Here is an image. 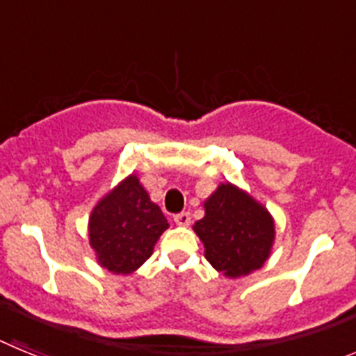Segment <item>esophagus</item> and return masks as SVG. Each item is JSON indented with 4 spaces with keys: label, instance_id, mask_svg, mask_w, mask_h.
<instances>
[{
    "label": "esophagus",
    "instance_id": "esophagus-1",
    "mask_svg": "<svg viewBox=\"0 0 356 356\" xmlns=\"http://www.w3.org/2000/svg\"><path fill=\"white\" fill-rule=\"evenodd\" d=\"M175 222L178 226H188L191 225V213L188 212H180L175 216Z\"/></svg>",
    "mask_w": 356,
    "mask_h": 356
}]
</instances>
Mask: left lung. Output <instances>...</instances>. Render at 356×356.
<instances>
[{"instance_id":"1","label":"left lung","mask_w":356,"mask_h":356,"mask_svg":"<svg viewBox=\"0 0 356 356\" xmlns=\"http://www.w3.org/2000/svg\"><path fill=\"white\" fill-rule=\"evenodd\" d=\"M213 269L228 278L264 266L275 241V221L260 203L232 184H221L205 201V217L194 225Z\"/></svg>"}]
</instances>
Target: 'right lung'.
<instances>
[{"label":"right lung","instance_id":"add662e5","mask_svg":"<svg viewBox=\"0 0 356 356\" xmlns=\"http://www.w3.org/2000/svg\"><path fill=\"white\" fill-rule=\"evenodd\" d=\"M169 222L135 175L106 194L89 219V241L102 267L130 275L151 257Z\"/></svg>","mask_w":356,"mask_h":356}]
</instances>
